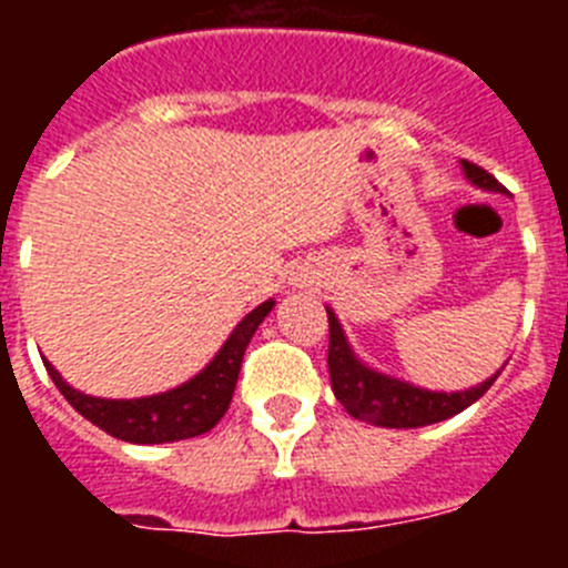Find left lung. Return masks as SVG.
I'll list each match as a JSON object with an SVG mask.
<instances>
[{"label":"left lung","mask_w":568,"mask_h":568,"mask_svg":"<svg viewBox=\"0 0 568 568\" xmlns=\"http://www.w3.org/2000/svg\"><path fill=\"white\" fill-rule=\"evenodd\" d=\"M464 164V173L475 187L491 190V193H506L504 184L495 175L486 173L484 168L471 162ZM329 318V381H333V393L341 400L346 413L353 418L366 420L373 426H386V429H415V426H429L438 420L453 418V415L464 413L466 406H471L480 395L495 384L500 369L484 384L460 389V393H433V389H420V386L409 384V381L393 378L384 375L373 366H366L358 355L353 353V346L346 341L344 329H341L338 318L333 310L327 307Z\"/></svg>","instance_id":"8db88e82"}]
</instances>
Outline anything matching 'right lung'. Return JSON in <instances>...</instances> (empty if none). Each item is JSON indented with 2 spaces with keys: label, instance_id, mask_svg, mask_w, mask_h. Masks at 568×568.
I'll return each instance as SVG.
<instances>
[{
  "label": "right lung",
  "instance_id": "right-lung-1",
  "mask_svg": "<svg viewBox=\"0 0 568 568\" xmlns=\"http://www.w3.org/2000/svg\"><path fill=\"white\" fill-rule=\"evenodd\" d=\"M273 304L275 301L270 298L258 304L250 315H244L202 373L193 375L187 384L168 389V393L130 400L97 398V395H84L73 389L48 358H44V369L53 378L59 393L70 400V406L113 438L128 440V444H173V440L195 438V435L210 433L227 413L235 393V381H239L241 361H244V349H247L261 321L270 315Z\"/></svg>",
  "mask_w": 568,
  "mask_h": 568
}]
</instances>
